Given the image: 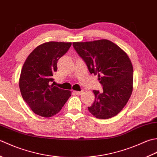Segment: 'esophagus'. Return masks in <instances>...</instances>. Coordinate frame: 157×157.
<instances>
[{"instance_id": "esophagus-1", "label": "esophagus", "mask_w": 157, "mask_h": 157, "mask_svg": "<svg viewBox=\"0 0 157 157\" xmlns=\"http://www.w3.org/2000/svg\"><path fill=\"white\" fill-rule=\"evenodd\" d=\"M83 92H84V91H75V94H76V95H81Z\"/></svg>"}]
</instances>
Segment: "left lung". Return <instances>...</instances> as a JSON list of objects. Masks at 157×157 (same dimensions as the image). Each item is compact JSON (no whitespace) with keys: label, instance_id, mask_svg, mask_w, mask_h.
Masks as SVG:
<instances>
[{"label":"left lung","instance_id":"1","mask_svg":"<svg viewBox=\"0 0 157 157\" xmlns=\"http://www.w3.org/2000/svg\"><path fill=\"white\" fill-rule=\"evenodd\" d=\"M89 72L98 75L101 92L94 90L95 101L88 110L95 117L107 119L116 116L129 101L133 91V69L131 59L121 47L106 39L74 42Z\"/></svg>","mask_w":157,"mask_h":157}]
</instances>
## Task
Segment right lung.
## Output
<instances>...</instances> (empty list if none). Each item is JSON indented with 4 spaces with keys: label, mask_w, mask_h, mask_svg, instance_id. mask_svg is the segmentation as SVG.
Returning a JSON list of instances; mask_svg holds the SVG:
<instances>
[{
    "label": "right lung",
    "mask_w": 157,
    "mask_h": 157,
    "mask_svg": "<svg viewBox=\"0 0 157 157\" xmlns=\"http://www.w3.org/2000/svg\"><path fill=\"white\" fill-rule=\"evenodd\" d=\"M71 43H44L36 47L25 59L19 80L24 100L34 113L49 118L62 109L71 91L49 85L57 71V63L68 52Z\"/></svg>",
    "instance_id": "obj_1"
}]
</instances>
